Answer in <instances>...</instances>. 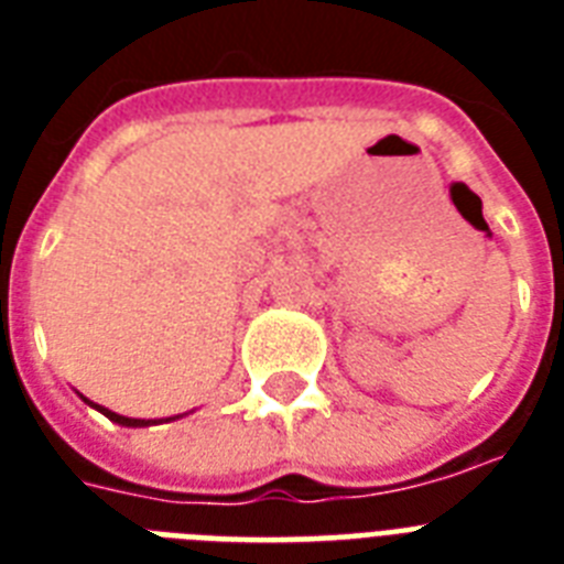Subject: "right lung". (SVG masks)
I'll return each instance as SVG.
<instances>
[{
	"label": "right lung",
	"mask_w": 564,
	"mask_h": 564,
	"mask_svg": "<svg viewBox=\"0 0 564 564\" xmlns=\"http://www.w3.org/2000/svg\"><path fill=\"white\" fill-rule=\"evenodd\" d=\"M84 398V394H82ZM84 403H90V406H96V410L101 412V415H105V419H110L113 421V424H122V427H149V424H161L163 419H128V415H117V412H110V410H105V406H99V403H93V401H87V398H84ZM175 419H178V415H175ZM166 421H172V419H166Z\"/></svg>",
	"instance_id": "add662e5"
}]
</instances>
